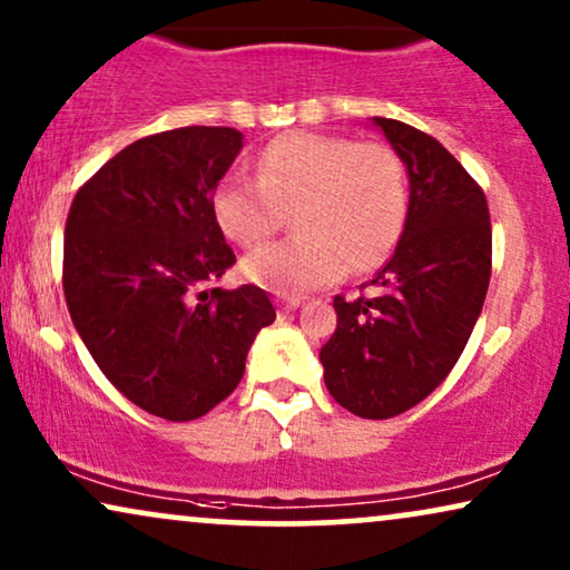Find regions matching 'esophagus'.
<instances>
[{
    "label": "esophagus",
    "mask_w": 570,
    "mask_h": 570,
    "mask_svg": "<svg viewBox=\"0 0 570 570\" xmlns=\"http://www.w3.org/2000/svg\"><path fill=\"white\" fill-rule=\"evenodd\" d=\"M276 305L281 309H297L302 305V297H286V294H281V297H276Z\"/></svg>",
    "instance_id": "1"
}]
</instances>
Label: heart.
<instances>
[{"instance_id":"b5f03b06","label":"heart","mask_w":570,"mask_h":570,"mask_svg":"<svg viewBox=\"0 0 570 570\" xmlns=\"http://www.w3.org/2000/svg\"><path fill=\"white\" fill-rule=\"evenodd\" d=\"M407 170L389 144L289 131L263 147L257 178H223L213 215L228 239L257 247L286 223L292 239L244 261V276L286 297L368 273L397 247L407 220Z\"/></svg>"}]
</instances>
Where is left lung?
I'll use <instances>...</instances> for the list:
<instances>
[{
	"label": "left lung",
	"instance_id": "left-lung-1",
	"mask_svg": "<svg viewBox=\"0 0 570 570\" xmlns=\"http://www.w3.org/2000/svg\"><path fill=\"white\" fill-rule=\"evenodd\" d=\"M376 126L407 165L405 232L371 297H334L321 363L338 405L384 421L426 400L463 355L492 276V220L484 189L434 136L392 118Z\"/></svg>",
	"mask_w": 570,
	"mask_h": 570
}]
</instances>
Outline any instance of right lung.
I'll return each instance as SVG.
<instances>
[{
  "mask_svg": "<svg viewBox=\"0 0 570 570\" xmlns=\"http://www.w3.org/2000/svg\"><path fill=\"white\" fill-rule=\"evenodd\" d=\"M242 134L186 126L128 144L76 191L65 220L62 289L94 363L124 397L165 421H194L244 376L268 294L223 289L236 263L213 191Z\"/></svg>",
  "mask_w": 570,
  "mask_h": 570,
  "instance_id": "obj_1",
  "label": "right lung"
}]
</instances>
